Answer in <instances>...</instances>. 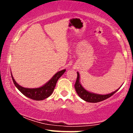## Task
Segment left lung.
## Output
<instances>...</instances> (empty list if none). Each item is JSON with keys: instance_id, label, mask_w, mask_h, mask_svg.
<instances>
[{"instance_id": "obj_1", "label": "left lung", "mask_w": 133, "mask_h": 133, "mask_svg": "<svg viewBox=\"0 0 133 133\" xmlns=\"http://www.w3.org/2000/svg\"><path fill=\"white\" fill-rule=\"evenodd\" d=\"M75 88L76 92H77L78 95L82 100H84V101L91 103H96L103 101V100L111 97L115 92L118 91L120 88L116 89L115 91L111 92V93L107 94V95H100V94H96L92 92H89L88 91H87L82 85L81 83L80 82V75H79L78 72H77V78H76V82H75Z\"/></svg>"}]
</instances>
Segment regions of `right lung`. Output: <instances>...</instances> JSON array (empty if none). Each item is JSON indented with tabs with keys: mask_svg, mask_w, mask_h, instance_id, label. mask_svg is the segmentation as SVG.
<instances>
[{
	"mask_svg": "<svg viewBox=\"0 0 133 133\" xmlns=\"http://www.w3.org/2000/svg\"><path fill=\"white\" fill-rule=\"evenodd\" d=\"M65 69H62V71L57 72L48 82H46V84H45L44 85L40 87V88H24V87L21 86L15 80L14 78L12 76V74L11 78L16 88L24 95L35 100H42L49 97L53 93L57 81L60 78V76L65 73Z\"/></svg>",
	"mask_w": 133,
	"mask_h": 133,
	"instance_id": "obj_1",
	"label": "right lung"
}]
</instances>
